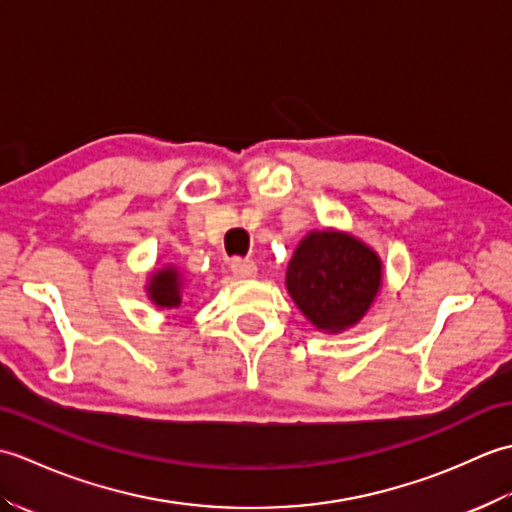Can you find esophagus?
I'll list each match as a JSON object with an SVG mask.
<instances>
[{"label": "esophagus", "mask_w": 512, "mask_h": 512, "mask_svg": "<svg viewBox=\"0 0 512 512\" xmlns=\"http://www.w3.org/2000/svg\"><path fill=\"white\" fill-rule=\"evenodd\" d=\"M231 270L235 277H242V279H248V277H255L257 275V264L253 262V259H244V257H235L231 262Z\"/></svg>", "instance_id": "obj_1"}]
</instances>
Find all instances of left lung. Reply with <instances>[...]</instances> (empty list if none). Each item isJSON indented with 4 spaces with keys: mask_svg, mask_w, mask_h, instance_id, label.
<instances>
[{
    "mask_svg": "<svg viewBox=\"0 0 512 512\" xmlns=\"http://www.w3.org/2000/svg\"><path fill=\"white\" fill-rule=\"evenodd\" d=\"M286 286L319 330L339 332L361 319L374 301L380 259L350 235L310 233L292 255Z\"/></svg>",
    "mask_w": 512,
    "mask_h": 512,
    "instance_id": "left-lung-1",
    "label": "left lung"
}]
</instances>
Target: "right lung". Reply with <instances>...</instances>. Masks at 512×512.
<instances>
[{"mask_svg": "<svg viewBox=\"0 0 512 512\" xmlns=\"http://www.w3.org/2000/svg\"><path fill=\"white\" fill-rule=\"evenodd\" d=\"M149 297L160 308H178L182 299H180V275L176 270L167 268L151 277Z\"/></svg>", "mask_w": 512, "mask_h": 512, "instance_id": "1", "label": "right lung"}]
</instances>
